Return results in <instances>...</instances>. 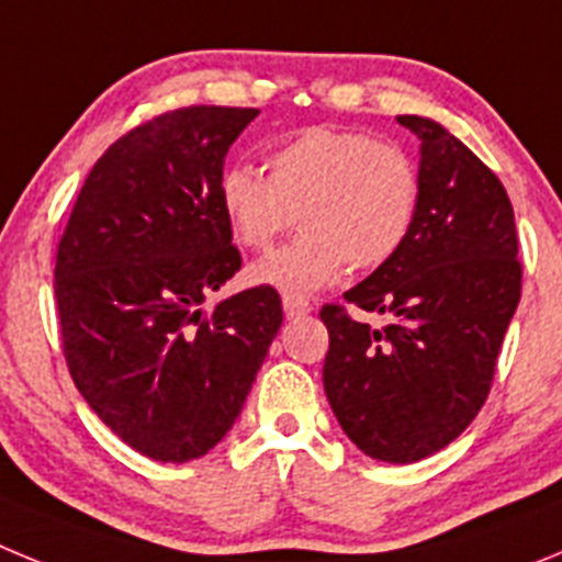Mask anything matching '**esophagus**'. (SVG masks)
I'll return each mask as SVG.
<instances>
[{"instance_id":"1","label":"esophagus","mask_w":562,"mask_h":562,"mask_svg":"<svg viewBox=\"0 0 562 562\" xmlns=\"http://www.w3.org/2000/svg\"><path fill=\"white\" fill-rule=\"evenodd\" d=\"M284 312L286 317H301L306 312H312V304L304 295H295V292H284Z\"/></svg>"}]
</instances>
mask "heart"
Listing matches in <instances>:
<instances>
[{
  "label": "heart",
  "instance_id": "1",
  "mask_svg": "<svg viewBox=\"0 0 562 562\" xmlns=\"http://www.w3.org/2000/svg\"><path fill=\"white\" fill-rule=\"evenodd\" d=\"M419 205V173L405 148L357 128L310 126L267 157V177L233 166L220 211L238 245L267 252L295 222L304 233L250 270L256 284L310 292L346 265L374 270L396 256Z\"/></svg>",
  "mask_w": 562,
  "mask_h": 562
}]
</instances>
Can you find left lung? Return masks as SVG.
<instances>
[{
	"label": "left lung",
	"mask_w": 562,
	"mask_h": 562,
	"mask_svg": "<svg viewBox=\"0 0 562 562\" xmlns=\"http://www.w3.org/2000/svg\"><path fill=\"white\" fill-rule=\"evenodd\" d=\"M396 123L422 140L414 227L321 321L324 389L340 428L371 459L411 464L448 448L486 402L524 267L498 177L439 123L416 114ZM349 305L386 324L357 322Z\"/></svg>",
	"instance_id": "8db88e82"
}]
</instances>
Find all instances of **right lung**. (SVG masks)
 <instances>
[{"label": "right lung", "instance_id": "1", "mask_svg": "<svg viewBox=\"0 0 562 562\" xmlns=\"http://www.w3.org/2000/svg\"><path fill=\"white\" fill-rule=\"evenodd\" d=\"M256 114L186 106L134 126L89 171L58 238L69 376L103 425L154 461L220 445L284 321L270 284L202 310L241 267L220 177Z\"/></svg>", "mask_w": 562, "mask_h": 562}]
</instances>
